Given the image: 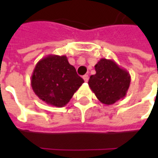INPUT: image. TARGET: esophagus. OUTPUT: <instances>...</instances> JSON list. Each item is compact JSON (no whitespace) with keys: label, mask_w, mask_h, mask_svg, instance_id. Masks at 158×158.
<instances>
[{"label":"esophagus","mask_w":158,"mask_h":158,"mask_svg":"<svg viewBox=\"0 0 158 158\" xmlns=\"http://www.w3.org/2000/svg\"><path fill=\"white\" fill-rule=\"evenodd\" d=\"M83 79H84V80L85 82H88L89 81V75L85 74V75H84V76H83Z\"/></svg>","instance_id":"esophagus-1"}]
</instances>
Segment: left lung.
<instances>
[{
	"label": "left lung",
	"instance_id": "8db88e82",
	"mask_svg": "<svg viewBox=\"0 0 158 158\" xmlns=\"http://www.w3.org/2000/svg\"><path fill=\"white\" fill-rule=\"evenodd\" d=\"M96 74L90 76L89 85L102 103L111 105L124 98L130 84V73L113 60L102 58L95 64Z\"/></svg>",
	"mask_w": 158,
	"mask_h": 158
}]
</instances>
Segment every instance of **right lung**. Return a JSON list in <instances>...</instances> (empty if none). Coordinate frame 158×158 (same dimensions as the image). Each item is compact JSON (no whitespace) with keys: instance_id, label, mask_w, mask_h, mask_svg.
Wrapping results in <instances>:
<instances>
[{"instance_id":"obj_1","label":"right lung","mask_w":158,"mask_h":158,"mask_svg":"<svg viewBox=\"0 0 158 158\" xmlns=\"http://www.w3.org/2000/svg\"><path fill=\"white\" fill-rule=\"evenodd\" d=\"M65 56L48 55L37 63L31 76L34 94L48 105L64 106L84 83Z\"/></svg>"}]
</instances>
